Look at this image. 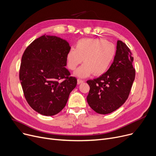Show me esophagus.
Wrapping results in <instances>:
<instances>
[{
    "instance_id": "1",
    "label": "esophagus",
    "mask_w": 156,
    "mask_h": 156,
    "mask_svg": "<svg viewBox=\"0 0 156 156\" xmlns=\"http://www.w3.org/2000/svg\"><path fill=\"white\" fill-rule=\"evenodd\" d=\"M77 81H78V84H80V83H83V82H84V80H81V79H78V80H77Z\"/></svg>"
}]
</instances>
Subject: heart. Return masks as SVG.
<instances>
[{"mask_svg": "<svg viewBox=\"0 0 156 156\" xmlns=\"http://www.w3.org/2000/svg\"><path fill=\"white\" fill-rule=\"evenodd\" d=\"M116 54L113 43L104 38H85L76 42V48H71L66 54V62L69 69L74 70L80 63H84L74 73L80 78H85L93 73L101 75L111 66Z\"/></svg>", "mask_w": 156, "mask_h": 156, "instance_id": "b5f03b06", "label": "heart"}]
</instances>
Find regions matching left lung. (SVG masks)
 Returning a JSON list of instances; mask_svg holds the SVG:
<instances>
[{
	"mask_svg": "<svg viewBox=\"0 0 156 156\" xmlns=\"http://www.w3.org/2000/svg\"><path fill=\"white\" fill-rule=\"evenodd\" d=\"M133 61L129 48L118 40L115 58L108 71L87 81L90 88L87 102L94 111L101 114H109L126 102L135 76Z\"/></svg>",
	"mask_w": 156,
	"mask_h": 156,
	"instance_id": "left-lung-1",
	"label": "left lung"
}]
</instances>
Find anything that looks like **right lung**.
I'll return each instance as SVG.
<instances>
[{"label": "right lung", "mask_w": 156, "mask_h": 156, "mask_svg": "<svg viewBox=\"0 0 156 156\" xmlns=\"http://www.w3.org/2000/svg\"><path fill=\"white\" fill-rule=\"evenodd\" d=\"M70 48L66 40L45 34L23 53L20 70L23 93L30 107L42 115L54 116L61 111L76 86V78L69 76L65 68Z\"/></svg>", "instance_id": "obj_1"}]
</instances>
